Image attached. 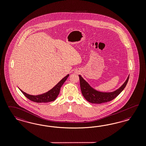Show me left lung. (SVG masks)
Here are the masks:
<instances>
[{"mask_svg": "<svg viewBox=\"0 0 146 146\" xmlns=\"http://www.w3.org/2000/svg\"><path fill=\"white\" fill-rule=\"evenodd\" d=\"M79 77L80 79V86L83 96L88 102L94 104H102L114 99L124 89L129 78V76H128L123 85L115 90L111 92H102L95 90L82 78L81 75H79Z\"/></svg>", "mask_w": 146, "mask_h": 146, "instance_id": "8db88e82", "label": "left lung"}]
</instances>
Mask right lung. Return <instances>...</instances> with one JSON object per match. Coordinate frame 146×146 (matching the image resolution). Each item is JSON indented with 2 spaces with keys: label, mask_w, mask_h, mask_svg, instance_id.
<instances>
[{
  "label": "right lung",
  "mask_w": 146,
  "mask_h": 146,
  "mask_svg": "<svg viewBox=\"0 0 146 146\" xmlns=\"http://www.w3.org/2000/svg\"><path fill=\"white\" fill-rule=\"evenodd\" d=\"M69 76V75L68 74L66 76H65L56 84V86H54L51 90L41 95H30L23 92L22 90L19 88V87L18 88L22 92V93L25 95V96L31 101L36 102V103L50 102L54 101L56 99V97H58L59 94L60 93V88L61 87V86H62L65 81L67 80Z\"/></svg>",
  "instance_id": "obj_1"
}]
</instances>
